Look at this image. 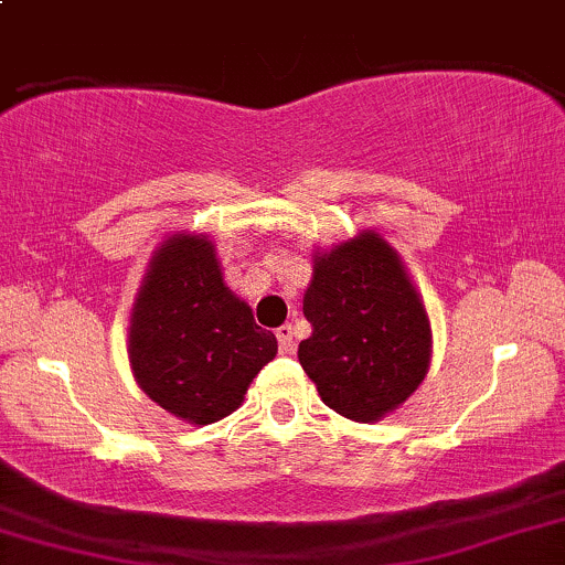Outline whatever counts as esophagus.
Returning a JSON list of instances; mask_svg holds the SVG:
<instances>
[{"label": "esophagus", "instance_id": "esophagus-1", "mask_svg": "<svg viewBox=\"0 0 565 565\" xmlns=\"http://www.w3.org/2000/svg\"><path fill=\"white\" fill-rule=\"evenodd\" d=\"M276 339H278V350H281V355H295V329H291L289 323L278 326Z\"/></svg>", "mask_w": 565, "mask_h": 565}]
</instances>
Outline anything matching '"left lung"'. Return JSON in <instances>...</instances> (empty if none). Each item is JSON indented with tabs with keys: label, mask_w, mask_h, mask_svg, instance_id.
I'll return each instance as SVG.
<instances>
[{
	"label": "left lung",
	"mask_w": 565,
	"mask_h": 565,
	"mask_svg": "<svg viewBox=\"0 0 565 565\" xmlns=\"http://www.w3.org/2000/svg\"><path fill=\"white\" fill-rule=\"evenodd\" d=\"M312 257L302 300L312 334L297 358L331 411L373 424L426 379L429 316L399 255L376 231Z\"/></svg>",
	"instance_id": "8db88e82"
}]
</instances>
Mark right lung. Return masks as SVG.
I'll return each instance as SVG.
<instances>
[{"mask_svg": "<svg viewBox=\"0 0 565 565\" xmlns=\"http://www.w3.org/2000/svg\"><path fill=\"white\" fill-rule=\"evenodd\" d=\"M276 337L223 284L207 236L173 234L152 255L128 326L134 379L162 411L205 426L231 416Z\"/></svg>", "mask_w": 565, "mask_h": 565, "instance_id": "obj_1", "label": "right lung"}]
</instances>
